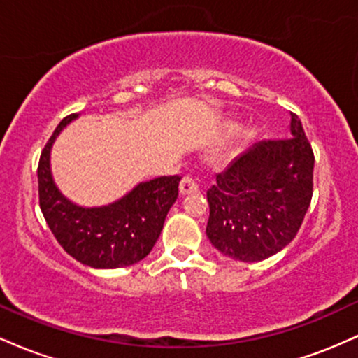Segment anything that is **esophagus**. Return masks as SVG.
<instances>
[{
    "label": "esophagus",
    "instance_id": "obj_1",
    "mask_svg": "<svg viewBox=\"0 0 358 358\" xmlns=\"http://www.w3.org/2000/svg\"><path fill=\"white\" fill-rule=\"evenodd\" d=\"M196 192H199V183L195 182V178L190 175L183 176V180L180 182V193H182V195H190V193Z\"/></svg>",
    "mask_w": 358,
    "mask_h": 358
}]
</instances>
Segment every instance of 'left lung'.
I'll return each instance as SVG.
<instances>
[{
	"mask_svg": "<svg viewBox=\"0 0 358 358\" xmlns=\"http://www.w3.org/2000/svg\"><path fill=\"white\" fill-rule=\"evenodd\" d=\"M291 134L257 143L207 192V236L225 256L262 261L296 237L313 196L315 155L294 113Z\"/></svg>",
	"mask_w": 358,
	"mask_h": 358,
	"instance_id": "1",
	"label": "left lung"
}]
</instances>
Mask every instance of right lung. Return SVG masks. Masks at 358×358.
Instances as JSON below:
<instances>
[{
	"mask_svg": "<svg viewBox=\"0 0 358 358\" xmlns=\"http://www.w3.org/2000/svg\"><path fill=\"white\" fill-rule=\"evenodd\" d=\"M73 117L77 114L62 119L40 155L38 202L45 220L65 252L82 264L101 269L134 264L158 241L166 213L178 196L182 176H159L139 183L108 207H77L57 190L48 163L53 139Z\"/></svg>",
	"mask_w": 358,
	"mask_h": 358,
	"instance_id": "right-lung-1",
	"label": "right lung"
}]
</instances>
